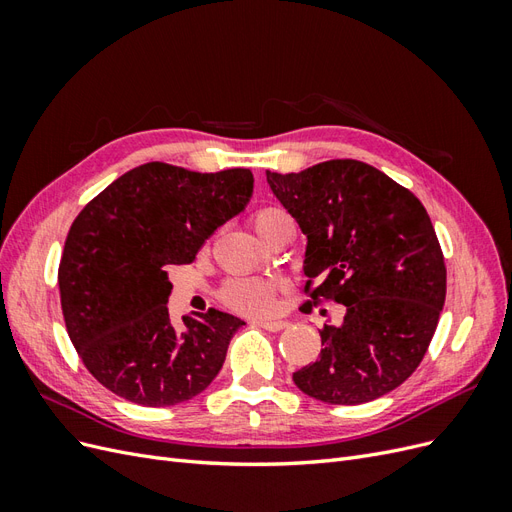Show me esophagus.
Instances as JSON below:
<instances>
[{
	"instance_id": "esophagus-1",
	"label": "esophagus",
	"mask_w": 512,
	"mask_h": 512,
	"mask_svg": "<svg viewBox=\"0 0 512 512\" xmlns=\"http://www.w3.org/2000/svg\"><path fill=\"white\" fill-rule=\"evenodd\" d=\"M256 324L262 329L271 331V333H277V331H282V329L288 327V322H284V320H258Z\"/></svg>"
}]
</instances>
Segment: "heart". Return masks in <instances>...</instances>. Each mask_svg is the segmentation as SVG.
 <instances>
[{"label": "heart", "instance_id": "1", "mask_svg": "<svg viewBox=\"0 0 512 512\" xmlns=\"http://www.w3.org/2000/svg\"><path fill=\"white\" fill-rule=\"evenodd\" d=\"M284 220H290L284 211L265 207L252 215V226L262 237L265 232H269L273 226ZM220 297L228 307L235 309V312L265 314L273 307L275 284L267 280H258V277H235V280H228L222 286Z\"/></svg>", "mask_w": 512, "mask_h": 512}]
</instances>
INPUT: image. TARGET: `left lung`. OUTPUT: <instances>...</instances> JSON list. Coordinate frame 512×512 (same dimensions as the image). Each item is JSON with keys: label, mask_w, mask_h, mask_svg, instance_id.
<instances>
[{"label": "left lung", "mask_w": 512, "mask_h": 512, "mask_svg": "<svg viewBox=\"0 0 512 512\" xmlns=\"http://www.w3.org/2000/svg\"><path fill=\"white\" fill-rule=\"evenodd\" d=\"M267 181L307 237L305 292L314 305H344L342 324H324L318 361L294 371V384L333 406L391 393L421 365L446 297L444 256L421 200L359 160L267 170Z\"/></svg>", "instance_id": "left-lung-1"}]
</instances>
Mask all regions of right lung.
Wrapping results in <instances>:
<instances>
[{"mask_svg":"<svg viewBox=\"0 0 512 512\" xmlns=\"http://www.w3.org/2000/svg\"><path fill=\"white\" fill-rule=\"evenodd\" d=\"M250 168L220 173L149 162L102 190L70 226L59 262L66 329L81 361L108 391L147 408L203 393L224 365L243 320L220 309L168 316V271L250 203Z\"/></svg>","mask_w":512,"mask_h":512,"instance_id":"right-lung-1","label":"right lung"}]
</instances>
